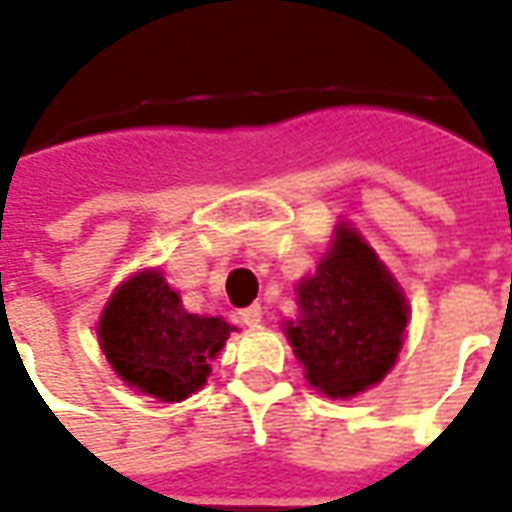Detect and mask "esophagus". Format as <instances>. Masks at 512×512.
Segmentation results:
<instances>
[{"label":"esophagus","mask_w":512,"mask_h":512,"mask_svg":"<svg viewBox=\"0 0 512 512\" xmlns=\"http://www.w3.org/2000/svg\"><path fill=\"white\" fill-rule=\"evenodd\" d=\"M239 320H242V325H248V328H256V325L262 322V306L253 303V306L242 308V311H239Z\"/></svg>","instance_id":"1"}]
</instances>
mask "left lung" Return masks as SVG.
Returning a JSON list of instances; mask_svg holds the SVG:
<instances>
[{
    "label": "left lung",
    "mask_w": 512,
    "mask_h": 512,
    "mask_svg": "<svg viewBox=\"0 0 512 512\" xmlns=\"http://www.w3.org/2000/svg\"><path fill=\"white\" fill-rule=\"evenodd\" d=\"M295 295L297 317L281 325L308 386L347 400L389 375L411 311L397 278L350 223H336L317 273L300 278Z\"/></svg>",
    "instance_id": "8db88e82"
}]
</instances>
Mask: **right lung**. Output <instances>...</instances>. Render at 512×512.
<instances>
[{
	"label": "right lung",
	"mask_w": 512,
	"mask_h": 512,
	"mask_svg": "<svg viewBox=\"0 0 512 512\" xmlns=\"http://www.w3.org/2000/svg\"><path fill=\"white\" fill-rule=\"evenodd\" d=\"M223 317L190 314L159 270L129 275L107 300L99 320V347L112 372L148 397L181 402L204 389L228 333Z\"/></svg>",
	"instance_id": "add662e5"
}]
</instances>
